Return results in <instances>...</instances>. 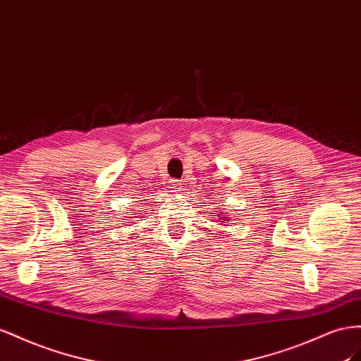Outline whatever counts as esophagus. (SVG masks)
<instances>
[{"label":"esophagus","mask_w":361,"mask_h":361,"mask_svg":"<svg viewBox=\"0 0 361 361\" xmlns=\"http://www.w3.org/2000/svg\"><path fill=\"white\" fill-rule=\"evenodd\" d=\"M181 183L178 181V180H171L169 183H168V189L171 190V192H178V190H181Z\"/></svg>","instance_id":"34e87169"}]
</instances>
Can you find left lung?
<instances>
[{"label":"left lung","instance_id":"left-lung-1","mask_svg":"<svg viewBox=\"0 0 361 361\" xmlns=\"http://www.w3.org/2000/svg\"><path fill=\"white\" fill-rule=\"evenodd\" d=\"M224 221H225V218H224V216L221 214V222H224Z\"/></svg>","mask_w":361,"mask_h":361}]
</instances>
